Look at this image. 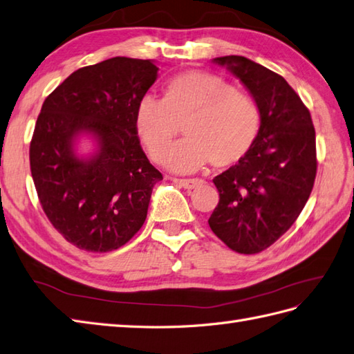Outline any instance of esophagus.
I'll list each match as a JSON object with an SVG mask.
<instances>
[{
	"instance_id": "obj_1",
	"label": "esophagus",
	"mask_w": 354,
	"mask_h": 354,
	"mask_svg": "<svg viewBox=\"0 0 354 354\" xmlns=\"http://www.w3.org/2000/svg\"><path fill=\"white\" fill-rule=\"evenodd\" d=\"M174 182L185 189H195L203 185V180L200 178H174Z\"/></svg>"
}]
</instances>
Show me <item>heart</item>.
Listing matches in <instances>:
<instances>
[{
  "instance_id": "b5f03b06",
  "label": "heart",
  "mask_w": 354,
  "mask_h": 354,
  "mask_svg": "<svg viewBox=\"0 0 354 354\" xmlns=\"http://www.w3.org/2000/svg\"><path fill=\"white\" fill-rule=\"evenodd\" d=\"M184 126L187 138L165 149ZM135 127L153 159L172 171L192 172L212 160L227 168L242 160L260 131V111L248 94L223 77L200 71L176 76L165 97L144 96L136 106Z\"/></svg>"
}]
</instances>
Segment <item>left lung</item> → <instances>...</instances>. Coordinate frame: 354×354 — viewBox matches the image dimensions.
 I'll return each mask as SVG.
<instances>
[{
    "instance_id": "obj_1",
    "label": "left lung",
    "mask_w": 354,
    "mask_h": 354,
    "mask_svg": "<svg viewBox=\"0 0 354 354\" xmlns=\"http://www.w3.org/2000/svg\"><path fill=\"white\" fill-rule=\"evenodd\" d=\"M239 77L260 111V131L246 156L213 178L218 207L212 231L232 251L258 254L299 218L317 174L309 109L278 73L240 55L213 59Z\"/></svg>"
}]
</instances>
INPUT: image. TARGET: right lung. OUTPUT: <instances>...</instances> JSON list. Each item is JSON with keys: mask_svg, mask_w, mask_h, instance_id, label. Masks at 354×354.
I'll list each match as a JSON object with an SVG mask.
<instances>
[{"mask_svg": "<svg viewBox=\"0 0 354 354\" xmlns=\"http://www.w3.org/2000/svg\"><path fill=\"white\" fill-rule=\"evenodd\" d=\"M158 71L150 59L114 57L77 68L43 102L30 144L34 186L54 228L84 251L118 249L147 218L163 177L141 149L135 114ZM81 134L98 144L90 158L74 153Z\"/></svg>", "mask_w": 354, "mask_h": 354, "instance_id": "1", "label": "right lung"}]
</instances>
